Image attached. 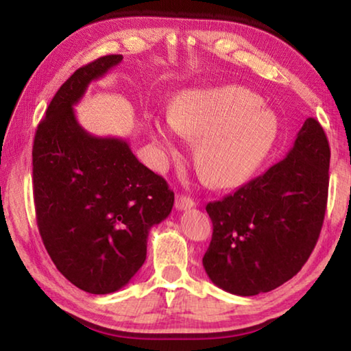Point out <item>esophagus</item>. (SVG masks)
Masks as SVG:
<instances>
[{"instance_id": "1", "label": "esophagus", "mask_w": 351, "mask_h": 351, "mask_svg": "<svg viewBox=\"0 0 351 351\" xmlns=\"http://www.w3.org/2000/svg\"><path fill=\"white\" fill-rule=\"evenodd\" d=\"M175 206L178 210H186L190 209V207L195 206V201L192 198L186 197V195H178L176 201H175Z\"/></svg>"}]
</instances>
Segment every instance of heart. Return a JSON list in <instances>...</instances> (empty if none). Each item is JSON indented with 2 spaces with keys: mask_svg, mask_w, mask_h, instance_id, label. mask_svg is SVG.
Wrapping results in <instances>:
<instances>
[{
  "mask_svg": "<svg viewBox=\"0 0 351 351\" xmlns=\"http://www.w3.org/2000/svg\"><path fill=\"white\" fill-rule=\"evenodd\" d=\"M152 133L164 152L176 153V138L197 139L193 161L215 187L247 180L268 156L277 139L274 112L241 86H218L182 93L170 116L154 117Z\"/></svg>",
  "mask_w": 351,
  "mask_h": 351,
  "instance_id": "1",
  "label": "heart"
}]
</instances>
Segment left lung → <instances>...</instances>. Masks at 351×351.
<instances>
[{
  "label": "left lung",
  "mask_w": 351,
  "mask_h": 351,
  "mask_svg": "<svg viewBox=\"0 0 351 351\" xmlns=\"http://www.w3.org/2000/svg\"><path fill=\"white\" fill-rule=\"evenodd\" d=\"M328 169V139L308 117L280 162L206 206L213 234L203 266L218 288L268 293L302 269L324 224Z\"/></svg>",
  "instance_id": "8db88e82"
}]
</instances>
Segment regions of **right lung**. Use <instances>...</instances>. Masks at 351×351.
I'll return each instance as SVG.
<instances>
[{
	"instance_id": "right-lung-1",
	"label": "right lung",
	"mask_w": 351,
	"mask_h": 351,
	"mask_svg": "<svg viewBox=\"0 0 351 351\" xmlns=\"http://www.w3.org/2000/svg\"><path fill=\"white\" fill-rule=\"evenodd\" d=\"M122 58L105 56L77 69L52 97L32 148L41 240L57 269L91 294L114 293L132 280L145 261L148 232L175 201L125 139L97 138L75 119L88 85Z\"/></svg>"
}]
</instances>
